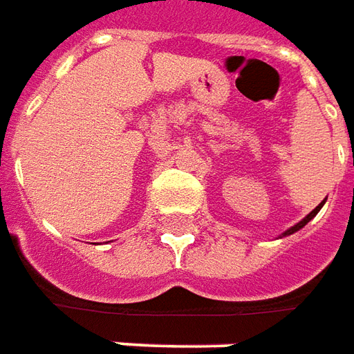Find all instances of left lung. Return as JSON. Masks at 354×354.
<instances>
[{
	"instance_id": "left-lung-1",
	"label": "left lung",
	"mask_w": 354,
	"mask_h": 354,
	"mask_svg": "<svg viewBox=\"0 0 354 354\" xmlns=\"http://www.w3.org/2000/svg\"><path fill=\"white\" fill-rule=\"evenodd\" d=\"M322 205H324V202H322V204H318L317 207H315V209H313V212H310L309 215L305 217V219H301V221L297 223V225H293L292 229L286 230V232H284V234H282V236H290V234H293V232H297V230H299V229H303V227H305V225H307V223H309L310 219H313V217H315V215H317L318 212H320V207H322Z\"/></svg>"
}]
</instances>
